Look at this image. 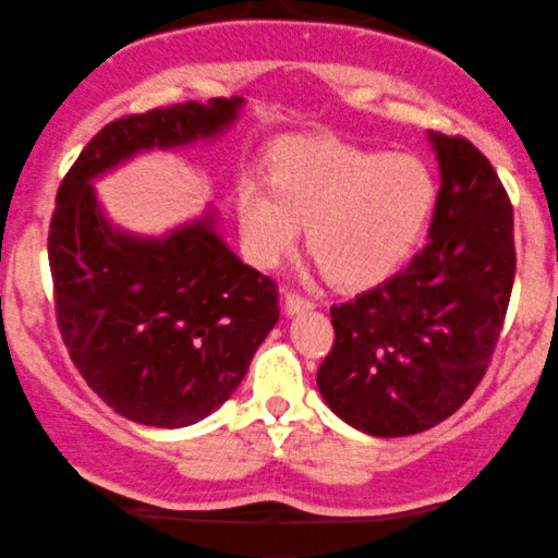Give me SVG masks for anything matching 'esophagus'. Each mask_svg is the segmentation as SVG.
<instances>
[{
    "mask_svg": "<svg viewBox=\"0 0 558 558\" xmlns=\"http://www.w3.org/2000/svg\"><path fill=\"white\" fill-rule=\"evenodd\" d=\"M313 300L311 298H305V295H300V292H295V290H287L284 292V308H287V313H300V311H311L313 308Z\"/></svg>",
    "mask_w": 558,
    "mask_h": 558,
    "instance_id": "34e87169",
    "label": "esophagus"
}]
</instances>
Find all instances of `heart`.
I'll return each instance as SVG.
<instances>
[{
    "label": "heart",
    "mask_w": 558,
    "mask_h": 558,
    "mask_svg": "<svg viewBox=\"0 0 558 558\" xmlns=\"http://www.w3.org/2000/svg\"><path fill=\"white\" fill-rule=\"evenodd\" d=\"M435 199V177L416 155L292 142L271 155V181L236 184V218L258 266L284 258L308 221L318 266L340 284H372L409 258Z\"/></svg>",
    "instance_id": "obj_1"
}]
</instances>
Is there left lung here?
I'll use <instances>...</instances> for the list:
<instances>
[{
    "label": "left lung",
    "mask_w": 558,
    "mask_h": 558,
    "mask_svg": "<svg viewBox=\"0 0 558 558\" xmlns=\"http://www.w3.org/2000/svg\"><path fill=\"white\" fill-rule=\"evenodd\" d=\"M440 192L414 260L342 305L318 390L350 427L416 435L461 409L485 377L517 274L514 208L469 140L429 134Z\"/></svg>",
    "instance_id": "8db88e82"
}]
</instances>
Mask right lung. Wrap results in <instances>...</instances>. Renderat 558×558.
<instances>
[{
    "mask_svg": "<svg viewBox=\"0 0 558 558\" xmlns=\"http://www.w3.org/2000/svg\"><path fill=\"white\" fill-rule=\"evenodd\" d=\"M242 97L118 118L81 149L49 223L54 313L71 361L112 411L149 427H190L245 379L279 322L277 281L218 236L216 216L140 236L105 218L92 181L147 149L213 140Z\"/></svg>",
    "mask_w": 558,
    "mask_h": 558,
    "instance_id": "add662e5",
    "label": "right lung"
}]
</instances>
